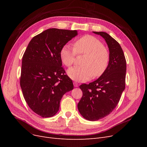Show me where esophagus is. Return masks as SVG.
Wrapping results in <instances>:
<instances>
[{
	"mask_svg": "<svg viewBox=\"0 0 147 147\" xmlns=\"http://www.w3.org/2000/svg\"><path fill=\"white\" fill-rule=\"evenodd\" d=\"M73 84H74V86L75 87H78V86H79V84H78V82H74L73 83Z\"/></svg>",
	"mask_w": 147,
	"mask_h": 147,
	"instance_id": "1",
	"label": "esophagus"
}]
</instances>
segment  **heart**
Masks as SVG:
<instances>
[{
  "mask_svg": "<svg viewBox=\"0 0 147 147\" xmlns=\"http://www.w3.org/2000/svg\"><path fill=\"white\" fill-rule=\"evenodd\" d=\"M77 54H84L82 66L69 69L68 74L73 80L83 82L92 76L96 78L101 76L109 67L110 52L102 42L92 35H84L77 40L74 48L68 44L63 46L60 51V58L67 67H71L76 61Z\"/></svg>",
  "mask_w": 147,
  "mask_h": 147,
  "instance_id": "1",
  "label": "heart"
}]
</instances>
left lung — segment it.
Wrapping results in <instances>:
<instances>
[{
  "label": "left lung",
  "instance_id": "8db88e82",
  "mask_svg": "<svg viewBox=\"0 0 147 147\" xmlns=\"http://www.w3.org/2000/svg\"><path fill=\"white\" fill-rule=\"evenodd\" d=\"M102 36L109 46L110 61L106 71L95 81L79 86L83 95L78 105L82 116L96 121L110 114L117 105L125 89L126 61L120 44L109 34L93 32Z\"/></svg>",
  "mask_w": 147,
  "mask_h": 147
}]
</instances>
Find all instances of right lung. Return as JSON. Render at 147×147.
Segmentation results:
<instances>
[{
	"label": "right lung",
	"instance_id": "right-lung-1",
	"mask_svg": "<svg viewBox=\"0 0 147 147\" xmlns=\"http://www.w3.org/2000/svg\"><path fill=\"white\" fill-rule=\"evenodd\" d=\"M76 35V30H46L31 40L23 55L20 77L23 96L30 109L42 117L55 115L62 97L73 89L59 53Z\"/></svg>",
	"mask_w": 147,
	"mask_h": 147
}]
</instances>
